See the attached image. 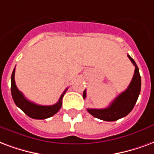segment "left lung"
<instances>
[{
    "mask_svg": "<svg viewBox=\"0 0 154 154\" xmlns=\"http://www.w3.org/2000/svg\"><path fill=\"white\" fill-rule=\"evenodd\" d=\"M129 59L135 67L134 74L131 84L125 90L119 94L108 107L103 109H93L88 108L87 111L96 118L106 122H114L127 116L134 108L140 94L141 88V77L139 68L134 60L127 55ZM84 98L86 97V90L83 93Z\"/></svg>",
    "mask_w": 154,
    "mask_h": 154,
    "instance_id": "left-lung-1",
    "label": "left lung"
}]
</instances>
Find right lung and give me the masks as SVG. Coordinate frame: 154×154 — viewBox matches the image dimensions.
<instances>
[{
	"label": "right lung",
	"instance_id": "right-lung-1",
	"mask_svg": "<svg viewBox=\"0 0 154 154\" xmlns=\"http://www.w3.org/2000/svg\"><path fill=\"white\" fill-rule=\"evenodd\" d=\"M14 73H15V68L13 70L12 75H11V94H12L13 100L16 104V106H19L23 112L31 118L38 119V120L49 118L58 112V111L62 106V98L66 94L67 88L64 91L63 94L60 95V99L56 104L51 105V106L38 105L36 103L28 100L26 97L23 96V94L18 89L17 86L15 85V81H14Z\"/></svg>",
	"mask_w": 154,
	"mask_h": 154
}]
</instances>
